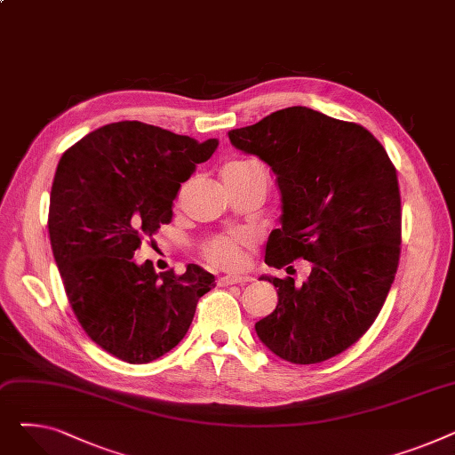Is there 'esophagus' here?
Returning a JSON list of instances; mask_svg holds the SVG:
<instances>
[{
  "label": "esophagus",
  "instance_id": "esophagus-1",
  "mask_svg": "<svg viewBox=\"0 0 455 455\" xmlns=\"http://www.w3.org/2000/svg\"><path fill=\"white\" fill-rule=\"evenodd\" d=\"M251 280H252L251 276H243V275H225V276L220 278V285H234V283L243 285Z\"/></svg>",
  "mask_w": 455,
  "mask_h": 455
}]
</instances>
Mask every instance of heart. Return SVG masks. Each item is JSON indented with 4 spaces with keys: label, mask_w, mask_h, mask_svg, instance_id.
<instances>
[{
    "label": "heart",
    "mask_w": 455,
    "mask_h": 455,
    "mask_svg": "<svg viewBox=\"0 0 455 455\" xmlns=\"http://www.w3.org/2000/svg\"><path fill=\"white\" fill-rule=\"evenodd\" d=\"M228 167H237V170H264V167L254 162H235V164H230ZM249 247H251L249 235L240 232L223 234L208 240L203 247V254L213 266L234 269L243 264Z\"/></svg>",
    "instance_id": "1"
}]
</instances>
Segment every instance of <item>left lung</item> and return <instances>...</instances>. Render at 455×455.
<instances>
[{"label": "left lung", "mask_w": 455, "mask_h": 455, "mask_svg": "<svg viewBox=\"0 0 455 455\" xmlns=\"http://www.w3.org/2000/svg\"><path fill=\"white\" fill-rule=\"evenodd\" d=\"M228 138L276 175L282 227L269 235L266 264H312L302 285L261 276L278 304L256 323L258 338L285 362H326L371 328L395 280L402 242L395 165L365 127L306 107L276 110Z\"/></svg>", "instance_id": "1"}]
</instances>
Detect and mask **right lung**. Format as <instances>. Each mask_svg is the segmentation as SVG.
Returning <instances> with one entry per match:
<instances>
[{
    "instance_id": "obj_1",
    "label": "right lung",
    "mask_w": 455,
    "mask_h": 455,
    "mask_svg": "<svg viewBox=\"0 0 455 455\" xmlns=\"http://www.w3.org/2000/svg\"><path fill=\"white\" fill-rule=\"evenodd\" d=\"M141 122L86 134L60 158L50 197V240L71 309L88 338L127 363L180 343L213 275L188 264L156 275L132 259L173 218L182 182L218 149Z\"/></svg>"
}]
</instances>
